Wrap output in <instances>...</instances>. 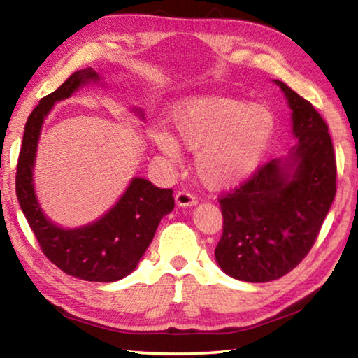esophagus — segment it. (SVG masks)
I'll return each mask as SVG.
<instances>
[{
	"instance_id": "obj_1",
	"label": "esophagus",
	"mask_w": 358,
	"mask_h": 358,
	"mask_svg": "<svg viewBox=\"0 0 358 358\" xmlns=\"http://www.w3.org/2000/svg\"><path fill=\"white\" fill-rule=\"evenodd\" d=\"M175 202H177L178 207L186 208V207H192V205H196L197 199L194 197L191 192L180 191V192H177V196H175Z\"/></svg>"
}]
</instances>
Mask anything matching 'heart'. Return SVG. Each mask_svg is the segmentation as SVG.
Wrapping results in <instances>:
<instances>
[{
  "label": "heart",
  "mask_w": 358,
  "mask_h": 358,
  "mask_svg": "<svg viewBox=\"0 0 358 358\" xmlns=\"http://www.w3.org/2000/svg\"><path fill=\"white\" fill-rule=\"evenodd\" d=\"M173 136L153 132V142L169 159L181 147L196 151L194 171L211 189L243 183L262 164L276 134V117L266 106L234 98H192L171 112Z\"/></svg>",
  "instance_id": "obj_1"
}]
</instances>
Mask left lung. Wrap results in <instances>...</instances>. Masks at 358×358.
I'll list each match as a JSON object with an SVG mask.
<instances>
[{
  "label": "left lung",
  "instance_id": "left-lung-1",
  "mask_svg": "<svg viewBox=\"0 0 358 358\" xmlns=\"http://www.w3.org/2000/svg\"><path fill=\"white\" fill-rule=\"evenodd\" d=\"M290 107L295 145L220 201L224 226L215 250L224 273L246 282L280 280L299 265L336 192V162L325 121L310 102L273 80Z\"/></svg>",
  "mask_w": 358,
  "mask_h": 358
}]
</instances>
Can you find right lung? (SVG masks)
Returning <instances> with one entry per match:
<instances>
[{
    "label": "right lung",
    "instance_id": "add662e5",
    "mask_svg": "<svg viewBox=\"0 0 358 358\" xmlns=\"http://www.w3.org/2000/svg\"><path fill=\"white\" fill-rule=\"evenodd\" d=\"M102 82L93 68L72 74L62 87L45 96L28 117L17 164L15 192L29 227L50 262L78 280L113 282L131 275L153 240L162 217L175 207L172 189L134 177L117 203L93 222L62 227L41 208L34 191V164L42 124L53 106L71 98L90 83ZM138 118L143 110L132 107Z\"/></svg>",
    "mask_w": 358,
    "mask_h": 358
}]
</instances>
